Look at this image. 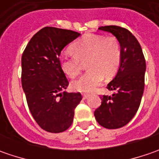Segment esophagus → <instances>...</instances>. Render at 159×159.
I'll use <instances>...</instances> for the list:
<instances>
[{
	"label": "esophagus",
	"instance_id": "1",
	"mask_svg": "<svg viewBox=\"0 0 159 159\" xmlns=\"http://www.w3.org/2000/svg\"><path fill=\"white\" fill-rule=\"evenodd\" d=\"M82 96L83 99H88L89 97V95H88V94H82Z\"/></svg>",
	"mask_w": 159,
	"mask_h": 159
}]
</instances>
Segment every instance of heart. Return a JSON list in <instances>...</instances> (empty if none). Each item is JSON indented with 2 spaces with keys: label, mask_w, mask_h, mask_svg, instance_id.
<instances>
[{
  "label": "heart",
  "mask_w": 159,
  "mask_h": 159,
  "mask_svg": "<svg viewBox=\"0 0 159 159\" xmlns=\"http://www.w3.org/2000/svg\"><path fill=\"white\" fill-rule=\"evenodd\" d=\"M121 57V47L115 37L87 34L70 46V51L60 55L59 64L65 74L74 78L80 72L81 62L88 60L86 66L89 70L72 81L71 88L90 93L101 85L104 75L110 79L117 73Z\"/></svg>",
  "instance_id": "heart-1"
}]
</instances>
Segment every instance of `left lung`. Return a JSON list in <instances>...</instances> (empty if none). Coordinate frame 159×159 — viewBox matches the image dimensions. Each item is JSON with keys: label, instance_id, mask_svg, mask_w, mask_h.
Segmentation results:
<instances>
[{"label": "left lung", "instance_id": "obj_1", "mask_svg": "<svg viewBox=\"0 0 159 159\" xmlns=\"http://www.w3.org/2000/svg\"><path fill=\"white\" fill-rule=\"evenodd\" d=\"M112 34L121 47V63L116 76L107 89L116 91L103 95L95 111V119L103 127L116 129L125 125L137 112L144 90L146 63L140 43L125 28L117 25L99 27Z\"/></svg>", "mask_w": 159, "mask_h": 159}]
</instances>
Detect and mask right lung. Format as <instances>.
Wrapping results in <instances>:
<instances>
[{
	"label": "right lung",
	"instance_id": "1",
	"mask_svg": "<svg viewBox=\"0 0 159 159\" xmlns=\"http://www.w3.org/2000/svg\"><path fill=\"white\" fill-rule=\"evenodd\" d=\"M80 35L70 30L42 28L22 56V87L29 110L38 125L49 133L70 127L74 110L82 99L80 92H61L69 82L59 64L61 51Z\"/></svg>",
	"mask_w": 159,
	"mask_h": 159
}]
</instances>
